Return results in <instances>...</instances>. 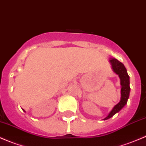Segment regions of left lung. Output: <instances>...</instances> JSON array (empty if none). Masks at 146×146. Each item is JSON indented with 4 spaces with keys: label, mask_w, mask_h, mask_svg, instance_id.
<instances>
[{
    "label": "left lung",
    "mask_w": 146,
    "mask_h": 146,
    "mask_svg": "<svg viewBox=\"0 0 146 146\" xmlns=\"http://www.w3.org/2000/svg\"><path fill=\"white\" fill-rule=\"evenodd\" d=\"M109 62L111 65V68L113 71L119 76L120 78L121 87V99L117 104L114 106L112 110L110 111L106 117L102 120H107L113 117L115 113H119L124 106L127 105V101L129 98L130 93V86H129V76L127 73V69L124 67V64L115 58L109 59Z\"/></svg>",
    "instance_id": "8db88e82"
}]
</instances>
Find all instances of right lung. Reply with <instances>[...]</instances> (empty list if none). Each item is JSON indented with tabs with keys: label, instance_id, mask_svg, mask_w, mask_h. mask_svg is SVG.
<instances>
[{
	"label": "right lung",
	"instance_id": "add662e5",
	"mask_svg": "<svg viewBox=\"0 0 146 146\" xmlns=\"http://www.w3.org/2000/svg\"><path fill=\"white\" fill-rule=\"evenodd\" d=\"M22 110H23V109H22ZM23 111H25V110H23Z\"/></svg>",
	"mask_w": 146,
	"mask_h": 146
}]
</instances>
